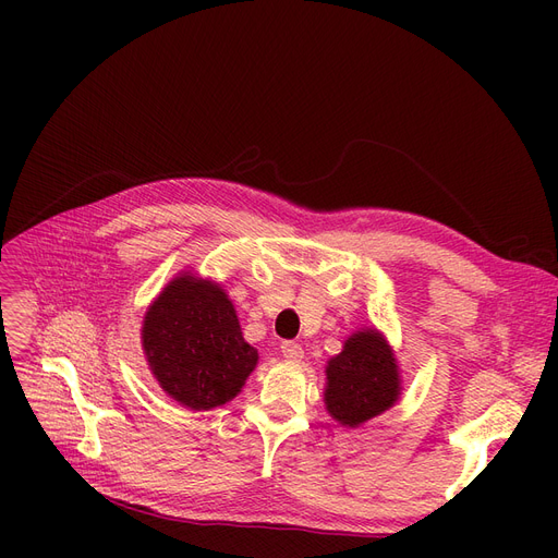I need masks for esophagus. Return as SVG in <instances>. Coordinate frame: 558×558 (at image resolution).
Instances as JSON below:
<instances>
[{
  "mask_svg": "<svg viewBox=\"0 0 558 558\" xmlns=\"http://www.w3.org/2000/svg\"><path fill=\"white\" fill-rule=\"evenodd\" d=\"M280 348H282L284 360H289V362H301V360H303V348H301V343L284 341Z\"/></svg>",
  "mask_w": 558,
  "mask_h": 558,
  "instance_id": "obj_1",
  "label": "esophagus"
}]
</instances>
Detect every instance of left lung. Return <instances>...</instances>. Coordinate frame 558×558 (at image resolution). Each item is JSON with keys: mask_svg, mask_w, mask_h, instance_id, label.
Segmentation results:
<instances>
[{"mask_svg": "<svg viewBox=\"0 0 558 558\" xmlns=\"http://www.w3.org/2000/svg\"><path fill=\"white\" fill-rule=\"evenodd\" d=\"M402 393V375L393 348L377 328H360L326 364L324 402L343 427H360L385 414Z\"/></svg>", "mask_w": 558, "mask_h": 558, "instance_id": "left-lung-1", "label": "left lung"}]
</instances>
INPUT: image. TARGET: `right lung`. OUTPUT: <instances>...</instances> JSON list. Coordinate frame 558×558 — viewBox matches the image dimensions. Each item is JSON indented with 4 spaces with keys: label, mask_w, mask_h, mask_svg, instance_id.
<instances>
[{
    "label": "right lung",
    "mask_w": 558,
    "mask_h": 558,
    "mask_svg": "<svg viewBox=\"0 0 558 558\" xmlns=\"http://www.w3.org/2000/svg\"><path fill=\"white\" fill-rule=\"evenodd\" d=\"M140 335L160 389L194 412L238 398L259 360L226 289L194 271L162 287L144 312Z\"/></svg>",
    "instance_id": "obj_1"
}]
</instances>
